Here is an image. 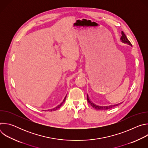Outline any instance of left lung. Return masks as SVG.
<instances>
[{
	"instance_id": "left-lung-1",
	"label": "left lung",
	"mask_w": 148,
	"mask_h": 148,
	"mask_svg": "<svg viewBox=\"0 0 148 148\" xmlns=\"http://www.w3.org/2000/svg\"><path fill=\"white\" fill-rule=\"evenodd\" d=\"M121 34H122V36H121V41L123 42V43H127L128 45H130V46H132V45H131V42L129 41V40L127 38V37H126V35L125 34V33H124L122 31ZM87 101H88V102L91 105V106H92L94 108H95V110H109V109H111V108H113V107H116V106H118V105H119V104L121 103H118V104H116V105H109V106H104V107H103V106H98V105H97L94 104V103H92V102L90 101V99L89 97H88V95H87Z\"/></svg>"
}]
</instances>
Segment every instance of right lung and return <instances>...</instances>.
Masks as SVG:
<instances>
[{
    "instance_id": "obj_1",
    "label": "right lung",
    "mask_w": 148,
    "mask_h": 148,
    "mask_svg": "<svg viewBox=\"0 0 148 148\" xmlns=\"http://www.w3.org/2000/svg\"><path fill=\"white\" fill-rule=\"evenodd\" d=\"M66 97H67V95L65 97V98H64V100L62 101V102L60 104H59L58 105H57V106L56 107H55V108H53V109H51V110H49L48 111H56V110H58V108H60L61 107V105L63 104V103H64V102H65V101H66Z\"/></svg>"
}]
</instances>
